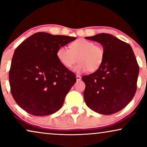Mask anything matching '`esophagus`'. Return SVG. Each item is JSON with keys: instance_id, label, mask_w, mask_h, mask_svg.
Listing matches in <instances>:
<instances>
[{"instance_id": "34e87169", "label": "esophagus", "mask_w": 147, "mask_h": 147, "mask_svg": "<svg viewBox=\"0 0 147 147\" xmlns=\"http://www.w3.org/2000/svg\"><path fill=\"white\" fill-rule=\"evenodd\" d=\"M76 80H77L78 81H80V80H81V76H78V75L76 76Z\"/></svg>"}]
</instances>
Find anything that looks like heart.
I'll list each match as a JSON object with an SVG mask.
<instances>
[{
	"mask_svg": "<svg viewBox=\"0 0 147 147\" xmlns=\"http://www.w3.org/2000/svg\"><path fill=\"white\" fill-rule=\"evenodd\" d=\"M56 57L59 63L67 69L73 67L78 60L79 63L75 67L78 73L87 71L95 72L103 63L105 51L101 45H95L89 40L80 39L72 42L69 49L60 46L56 51Z\"/></svg>",
	"mask_w": 147,
	"mask_h": 147,
	"instance_id": "obj_1",
	"label": "heart"
}]
</instances>
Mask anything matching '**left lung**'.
I'll use <instances>...</instances> for the list:
<instances>
[{
    "label": "left lung",
    "mask_w": 147,
    "mask_h": 147,
    "mask_svg": "<svg viewBox=\"0 0 147 147\" xmlns=\"http://www.w3.org/2000/svg\"><path fill=\"white\" fill-rule=\"evenodd\" d=\"M86 39L100 43L105 51L101 67L82 78L86 84V105L104 115L120 111L132 100L137 88L139 67L133 50L129 44L110 34Z\"/></svg>",
    "instance_id": "8db88e82"
}]
</instances>
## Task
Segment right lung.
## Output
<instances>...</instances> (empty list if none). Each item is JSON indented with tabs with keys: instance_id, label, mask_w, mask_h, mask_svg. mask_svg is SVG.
I'll return each mask as SVG.
<instances>
[{
	"instance_id": "obj_1",
	"label": "right lung",
	"mask_w": 147,
	"mask_h": 147,
	"mask_svg": "<svg viewBox=\"0 0 147 147\" xmlns=\"http://www.w3.org/2000/svg\"><path fill=\"white\" fill-rule=\"evenodd\" d=\"M76 39L39 32L17 47L9 84L12 96L22 109L34 116H47L61 108L76 78L59 63L56 51Z\"/></svg>"
}]
</instances>
